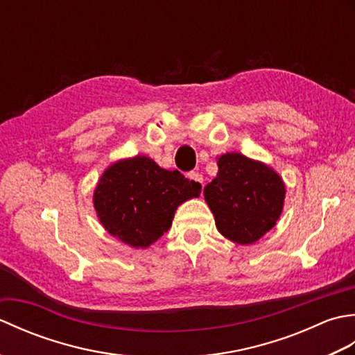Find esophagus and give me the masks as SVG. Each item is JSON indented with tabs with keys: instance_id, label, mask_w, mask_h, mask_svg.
<instances>
[{
	"instance_id": "esophagus-1",
	"label": "esophagus",
	"mask_w": 355,
	"mask_h": 355,
	"mask_svg": "<svg viewBox=\"0 0 355 355\" xmlns=\"http://www.w3.org/2000/svg\"><path fill=\"white\" fill-rule=\"evenodd\" d=\"M187 177H189V178L192 180V182H195V183H197V184L202 186V175H201V173H198V172L192 171V172L187 173Z\"/></svg>"
}]
</instances>
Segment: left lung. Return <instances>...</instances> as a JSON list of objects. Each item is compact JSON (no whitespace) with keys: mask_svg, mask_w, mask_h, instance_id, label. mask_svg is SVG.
<instances>
[{"mask_svg":"<svg viewBox=\"0 0 355 355\" xmlns=\"http://www.w3.org/2000/svg\"><path fill=\"white\" fill-rule=\"evenodd\" d=\"M218 232L236 244H253L275 227L282 212V178L263 163L243 154L218 158V173L205 187Z\"/></svg>","mask_w":355,"mask_h":355,"instance_id":"8db88e82","label":"left lung"}]
</instances>
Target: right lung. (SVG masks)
Instances as JSON below:
<instances>
[{"label":"right lung","mask_w":355,"mask_h":355,"mask_svg":"<svg viewBox=\"0 0 355 355\" xmlns=\"http://www.w3.org/2000/svg\"><path fill=\"white\" fill-rule=\"evenodd\" d=\"M200 192L201 186L182 172L137 155L105 171L94 191V207L112 236L145 248L169 230L177 207Z\"/></svg>","instance_id":"right-lung-1"}]
</instances>
